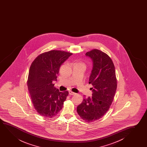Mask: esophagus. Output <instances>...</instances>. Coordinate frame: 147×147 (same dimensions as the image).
<instances>
[{
    "instance_id": "1",
    "label": "esophagus",
    "mask_w": 147,
    "mask_h": 147,
    "mask_svg": "<svg viewBox=\"0 0 147 147\" xmlns=\"http://www.w3.org/2000/svg\"><path fill=\"white\" fill-rule=\"evenodd\" d=\"M69 94L71 95H74L76 94V93H75L71 91H69Z\"/></svg>"
}]
</instances>
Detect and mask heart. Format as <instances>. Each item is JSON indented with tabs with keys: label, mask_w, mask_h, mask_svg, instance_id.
I'll list each match as a JSON object with an SVG mask.
<instances>
[{
	"label": "heart",
	"mask_w": 147,
	"mask_h": 147,
	"mask_svg": "<svg viewBox=\"0 0 147 147\" xmlns=\"http://www.w3.org/2000/svg\"><path fill=\"white\" fill-rule=\"evenodd\" d=\"M81 64H82V63H81Z\"/></svg>",
	"instance_id": "obj_1"
}]
</instances>
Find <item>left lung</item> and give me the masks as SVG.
Wrapping results in <instances>:
<instances>
[{
    "label": "left lung",
    "mask_w": 147,
    "mask_h": 147,
    "mask_svg": "<svg viewBox=\"0 0 147 147\" xmlns=\"http://www.w3.org/2000/svg\"><path fill=\"white\" fill-rule=\"evenodd\" d=\"M85 55L93 63L89 80L93 86L92 96L84 99L77 111L84 121L91 123L102 117L109 111L117 90V80L115 65L108 55L95 49Z\"/></svg>",
    "instance_id": "obj_1"
}]
</instances>
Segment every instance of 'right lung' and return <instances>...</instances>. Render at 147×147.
Segmentation results:
<instances>
[{
    "instance_id": "obj_1",
    "label": "right lung",
    "mask_w": 147,
    "mask_h": 147,
    "mask_svg": "<svg viewBox=\"0 0 147 147\" xmlns=\"http://www.w3.org/2000/svg\"><path fill=\"white\" fill-rule=\"evenodd\" d=\"M71 53L50 51L38 55L30 68L27 85L34 109L46 119H52L62 109L68 91L60 92L54 87L61 64Z\"/></svg>"
}]
</instances>
